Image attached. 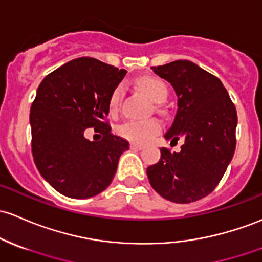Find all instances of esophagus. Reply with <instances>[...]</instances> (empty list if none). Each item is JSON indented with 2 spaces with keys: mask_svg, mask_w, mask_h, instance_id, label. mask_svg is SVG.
I'll return each mask as SVG.
<instances>
[{
  "mask_svg": "<svg viewBox=\"0 0 262 262\" xmlns=\"http://www.w3.org/2000/svg\"><path fill=\"white\" fill-rule=\"evenodd\" d=\"M130 147L132 148V150H142L143 146L142 145H139V143H136V142H131Z\"/></svg>",
  "mask_w": 262,
  "mask_h": 262,
  "instance_id": "esophagus-1",
  "label": "esophagus"
}]
</instances>
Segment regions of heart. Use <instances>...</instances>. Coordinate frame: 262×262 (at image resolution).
Instances as JSON below:
<instances>
[{
	"instance_id": "heart-1",
	"label": "heart",
	"mask_w": 262,
	"mask_h": 262,
	"mask_svg": "<svg viewBox=\"0 0 262 262\" xmlns=\"http://www.w3.org/2000/svg\"><path fill=\"white\" fill-rule=\"evenodd\" d=\"M137 85L140 89L147 95L154 102L162 103L167 98L168 91L167 87L161 80L151 76H145L137 81ZM125 87L123 85H119L114 90L108 100L110 112H116L119 108L121 98L123 96ZM161 130V125L157 121H128L121 125L119 127V134L125 139L130 140L136 143H147L159 134Z\"/></svg>"
}]
</instances>
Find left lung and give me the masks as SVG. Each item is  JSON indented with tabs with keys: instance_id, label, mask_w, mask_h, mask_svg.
Masks as SVG:
<instances>
[{
	"instance_id": "obj_1",
	"label": "left lung",
	"mask_w": 262,
	"mask_h": 262,
	"mask_svg": "<svg viewBox=\"0 0 262 262\" xmlns=\"http://www.w3.org/2000/svg\"><path fill=\"white\" fill-rule=\"evenodd\" d=\"M173 87L177 112L165 139L185 143L180 152L161 148V159L147 167L151 186L159 195L188 204L215 190L232 160L237 114L216 76L187 60L151 67ZM171 141V142H172Z\"/></svg>"
}]
</instances>
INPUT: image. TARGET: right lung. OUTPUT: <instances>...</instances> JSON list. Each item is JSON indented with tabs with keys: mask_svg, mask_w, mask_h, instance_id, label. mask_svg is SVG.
Returning a JSON list of instances; mask_svg holds the SVG:
<instances>
[{
	"mask_svg": "<svg viewBox=\"0 0 262 262\" xmlns=\"http://www.w3.org/2000/svg\"><path fill=\"white\" fill-rule=\"evenodd\" d=\"M126 75L96 58L81 57L47 75L31 106L32 155L51 186L71 199H87L111 184L128 142L111 134L108 100ZM89 127L103 135L90 142Z\"/></svg>",
	"mask_w": 262,
	"mask_h": 262,
	"instance_id": "add662e5",
	"label": "right lung"
}]
</instances>
